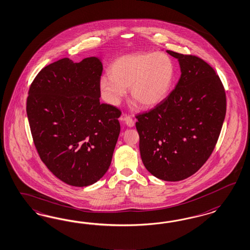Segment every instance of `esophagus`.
Here are the masks:
<instances>
[{"mask_svg": "<svg viewBox=\"0 0 250 250\" xmlns=\"http://www.w3.org/2000/svg\"><path fill=\"white\" fill-rule=\"evenodd\" d=\"M123 121L125 122V124L129 128H132L134 126V121L132 120V118L130 116H125L123 118Z\"/></svg>", "mask_w": 250, "mask_h": 250, "instance_id": "obj_1", "label": "esophagus"}]
</instances>
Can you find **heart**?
Returning a JSON list of instances; mask_svg holds the SVG:
<instances>
[{"mask_svg":"<svg viewBox=\"0 0 250 250\" xmlns=\"http://www.w3.org/2000/svg\"><path fill=\"white\" fill-rule=\"evenodd\" d=\"M109 72L99 81L101 96L108 104L120 105L129 88L131 100L148 108L168 96L174 65L171 57L162 52H136L116 58Z\"/></svg>","mask_w":250,"mask_h":250,"instance_id":"heart-1","label":"heart"}]
</instances>
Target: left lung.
Masks as SVG:
<instances>
[{
	"label": "left lung",
	"mask_w": 250,
	"mask_h": 250,
	"mask_svg": "<svg viewBox=\"0 0 250 250\" xmlns=\"http://www.w3.org/2000/svg\"><path fill=\"white\" fill-rule=\"evenodd\" d=\"M178 60L175 88L136 128L145 168L157 178L178 182L199 170L217 143L227 111L221 80L203 59L166 51Z\"/></svg>",
	"instance_id": "obj_1"
}]
</instances>
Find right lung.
Segmentation results:
<instances>
[{"label":"right lung","mask_w":250,"mask_h":250,"mask_svg":"<svg viewBox=\"0 0 250 250\" xmlns=\"http://www.w3.org/2000/svg\"><path fill=\"white\" fill-rule=\"evenodd\" d=\"M100 57L63 58L38 73L26 113L38 154L72 186H91L107 172L121 131L117 107L100 103Z\"/></svg>","instance_id":"1"}]
</instances>
